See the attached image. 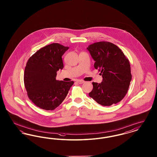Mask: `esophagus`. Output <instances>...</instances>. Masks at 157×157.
Masks as SVG:
<instances>
[{
  "instance_id": "obj_1",
  "label": "esophagus",
  "mask_w": 157,
  "mask_h": 157,
  "mask_svg": "<svg viewBox=\"0 0 157 157\" xmlns=\"http://www.w3.org/2000/svg\"><path fill=\"white\" fill-rule=\"evenodd\" d=\"M76 82H78V83H79V84H82L83 83H84L85 81H83V80H77V81H76Z\"/></svg>"
}]
</instances>
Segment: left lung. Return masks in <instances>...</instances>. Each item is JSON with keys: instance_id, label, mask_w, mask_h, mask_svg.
Instances as JSON below:
<instances>
[{"instance_id": "left-lung-1", "label": "left lung", "mask_w": 157, "mask_h": 157, "mask_svg": "<svg viewBox=\"0 0 157 157\" xmlns=\"http://www.w3.org/2000/svg\"><path fill=\"white\" fill-rule=\"evenodd\" d=\"M87 49L103 78L101 83L92 82L89 96L102 106L117 104L127 94L132 79L129 60L117 45L109 42L94 43Z\"/></svg>"}]
</instances>
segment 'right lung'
Masks as SVG:
<instances>
[{"mask_svg": "<svg viewBox=\"0 0 157 157\" xmlns=\"http://www.w3.org/2000/svg\"><path fill=\"white\" fill-rule=\"evenodd\" d=\"M69 47L53 43L42 48L28 59L24 72V84L28 96L37 107L52 111L67 97L74 81L56 79L62 69V56Z\"/></svg>", "mask_w": 157, "mask_h": 157, "instance_id": "1", "label": "right lung"}]
</instances>
